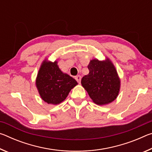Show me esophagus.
<instances>
[{
  "label": "esophagus",
  "instance_id": "1",
  "mask_svg": "<svg viewBox=\"0 0 152 152\" xmlns=\"http://www.w3.org/2000/svg\"><path fill=\"white\" fill-rule=\"evenodd\" d=\"M75 79L76 80V81L78 82L79 84L80 83V81H81V76H80V75H78V76H75Z\"/></svg>",
  "mask_w": 152,
  "mask_h": 152
}]
</instances>
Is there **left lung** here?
<instances>
[{"label": "left lung", "mask_w": 152, "mask_h": 152, "mask_svg": "<svg viewBox=\"0 0 152 152\" xmlns=\"http://www.w3.org/2000/svg\"><path fill=\"white\" fill-rule=\"evenodd\" d=\"M89 73L81 80V84L92 101L104 105L116 99L120 90V79L116 69L109 58L104 61L94 59L88 66Z\"/></svg>", "instance_id": "1"}]
</instances>
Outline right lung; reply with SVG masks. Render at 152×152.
<instances>
[{
    "mask_svg": "<svg viewBox=\"0 0 152 152\" xmlns=\"http://www.w3.org/2000/svg\"><path fill=\"white\" fill-rule=\"evenodd\" d=\"M77 84L75 79L61 71L57 61H43L36 78V86L41 98L51 104L64 101Z\"/></svg>",
    "mask_w": 152,
    "mask_h": 152,
    "instance_id": "add662e5",
    "label": "right lung"
}]
</instances>
